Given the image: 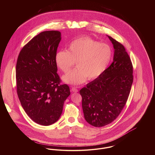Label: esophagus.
<instances>
[{"label":"esophagus","mask_w":155,"mask_h":155,"mask_svg":"<svg viewBox=\"0 0 155 155\" xmlns=\"http://www.w3.org/2000/svg\"><path fill=\"white\" fill-rule=\"evenodd\" d=\"M71 91L73 92H78V89L76 88V87H72L71 89Z\"/></svg>","instance_id":"1"}]
</instances>
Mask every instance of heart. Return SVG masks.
<instances>
[{
  "instance_id": "1",
  "label": "heart",
  "mask_w": 155,
  "mask_h": 155,
  "mask_svg": "<svg viewBox=\"0 0 155 155\" xmlns=\"http://www.w3.org/2000/svg\"><path fill=\"white\" fill-rule=\"evenodd\" d=\"M111 49L108 45L89 37H82L72 41L67 51H60L55 56L57 66L63 73L68 72L74 62L77 68L63 76V80L71 85L84 83L87 78L94 79L101 74L110 61Z\"/></svg>"
}]
</instances>
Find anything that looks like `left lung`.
<instances>
[{
	"mask_svg": "<svg viewBox=\"0 0 155 155\" xmlns=\"http://www.w3.org/2000/svg\"><path fill=\"white\" fill-rule=\"evenodd\" d=\"M114 49L113 61L98 78L80 90L84 117L95 127L114 120L124 107L133 82V67L124 45L108 36Z\"/></svg>",
	"mask_w": 155,
	"mask_h": 155,
	"instance_id": "1",
	"label": "left lung"
}]
</instances>
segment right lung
<instances>
[{"mask_svg":"<svg viewBox=\"0 0 155 155\" xmlns=\"http://www.w3.org/2000/svg\"><path fill=\"white\" fill-rule=\"evenodd\" d=\"M61 39L58 31L41 32L23 46L17 61V92L22 108L44 126L58 120L70 94L57 73L55 56Z\"/></svg>","mask_w":155,"mask_h":155,"instance_id":"right-lung-1","label":"right lung"}]
</instances>
